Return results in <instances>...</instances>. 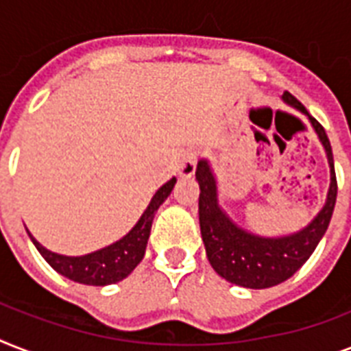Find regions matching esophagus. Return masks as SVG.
Returning a JSON list of instances; mask_svg holds the SVG:
<instances>
[{
	"mask_svg": "<svg viewBox=\"0 0 351 351\" xmlns=\"http://www.w3.org/2000/svg\"><path fill=\"white\" fill-rule=\"evenodd\" d=\"M197 169V153L195 151H187L182 158L180 165H178V173L182 176H191Z\"/></svg>",
	"mask_w": 351,
	"mask_h": 351,
	"instance_id": "34e87169",
	"label": "esophagus"
}]
</instances>
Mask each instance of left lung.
<instances>
[{"label":"left lung","mask_w":351,"mask_h":351,"mask_svg":"<svg viewBox=\"0 0 351 351\" xmlns=\"http://www.w3.org/2000/svg\"><path fill=\"white\" fill-rule=\"evenodd\" d=\"M282 98L284 101L306 112L304 106L293 95L284 93ZM310 120L326 149L328 162L332 169V184L328 191L326 206L317 215L315 220L299 233L282 239H262L237 228L219 208L217 182L208 162L206 160L198 162L197 180L200 186L198 219H200L206 253L215 271L231 284L242 288L264 289L288 280L310 258L317 244L321 242L322 234L326 233L337 200V176H335L332 145L326 131L315 118L310 117Z\"/></svg>","instance_id":"8db88e82"}]
</instances>
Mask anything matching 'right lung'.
<instances>
[{
  "instance_id": "add662e5",
  "label": "right lung",
  "mask_w": 351,
  "mask_h": 351,
  "mask_svg": "<svg viewBox=\"0 0 351 351\" xmlns=\"http://www.w3.org/2000/svg\"><path fill=\"white\" fill-rule=\"evenodd\" d=\"M175 182L176 178H171L154 193L153 200L147 206V209L143 211L142 219L138 220V224L123 239L100 251H95V253L84 256H63L45 250L30 233L29 237L34 242L36 250L40 251L41 256L51 264L52 269L62 273L63 277L71 278L74 282L89 284V286L114 284L121 278H125L142 262L154 213L165 198L169 197V193L175 187Z\"/></svg>"
}]
</instances>
